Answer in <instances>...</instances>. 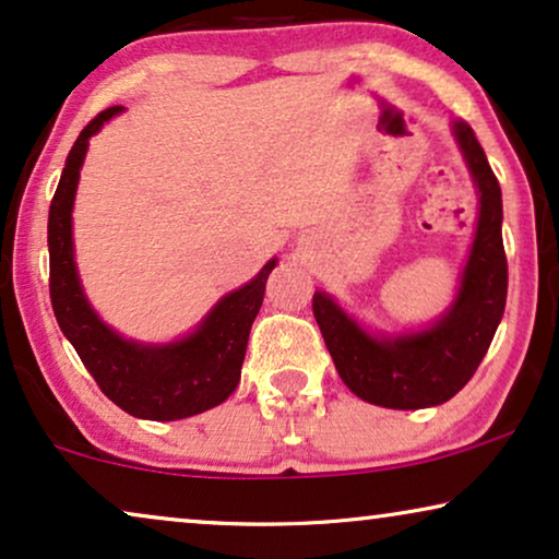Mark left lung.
<instances>
[{
    "mask_svg": "<svg viewBox=\"0 0 559 559\" xmlns=\"http://www.w3.org/2000/svg\"><path fill=\"white\" fill-rule=\"evenodd\" d=\"M453 134L478 188V226L461 287L438 323L417 333H366L331 295H312L335 371L364 402L389 409H423L448 402L468 384L491 346L507 308V254L501 239V188L473 129L453 121Z\"/></svg>",
    "mask_w": 559,
    "mask_h": 559,
    "instance_id": "left-lung-1",
    "label": "left lung"
}]
</instances>
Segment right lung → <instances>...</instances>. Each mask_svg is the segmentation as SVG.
Here are the masks:
<instances>
[{
  "label": "right lung",
  "instance_id": "add662e5",
  "mask_svg": "<svg viewBox=\"0 0 559 559\" xmlns=\"http://www.w3.org/2000/svg\"><path fill=\"white\" fill-rule=\"evenodd\" d=\"M119 111L121 106H109L91 119L68 152L48 216L50 302L60 331L73 343L98 389L132 417L170 423L201 415L234 394L251 323L262 308L266 277L277 259H270L247 285L221 297L201 325L175 343L147 346L121 338L104 325L83 295L75 270L71 213L88 140Z\"/></svg>",
  "mask_w": 559,
  "mask_h": 559
}]
</instances>
